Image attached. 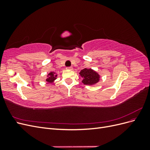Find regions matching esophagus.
Returning <instances> with one entry per match:
<instances>
[{
	"mask_svg": "<svg viewBox=\"0 0 150 150\" xmlns=\"http://www.w3.org/2000/svg\"><path fill=\"white\" fill-rule=\"evenodd\" d=\"M66 69H72V67H71V66H70V67H66Z\"/></svg>",
	"mask_w": 150,
	"mask_h": 150,
	"instance_id": "obj_1",
	"label": "esophagus"
}]
</instances>
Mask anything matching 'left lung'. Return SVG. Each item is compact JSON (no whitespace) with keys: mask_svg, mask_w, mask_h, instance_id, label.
<instances>
[{"mask_svg":"<svg viewBox=\"0 0 150 150\" xmlns=\"http://www.w3.org/2000/svg\"><path fill=\"white\" fill-rule=\"evenodd\" d=\"M80 75L83 79V83L84 84L91 85L96 83L99 81V76L96 72L93 71L91 69H83L79 72Z\"/></svg>","mask_w":150,"mask_h":150,"instance_id":"left-lung-1","label":"left lung"}]
</instances>
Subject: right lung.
<instances>
[{"label":"right lung","mask_w":150,"mask_h":150,"mask_svg":"<svg viewBox=\"0 0 150 150\" xmlns=\"http://www.w3.org/2000/svg\"><path fill=\"white\" fill-rule=\"evenodd\" d=\"M57 75L54 73V72H50V73L48 74V78L46 79V81L48 83H52L54 80H55L56 79Z\"/></svg>","instance_id":"right-lung-1"}]
</instances>
